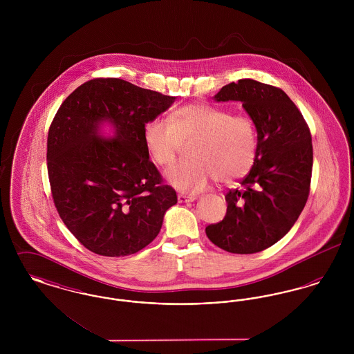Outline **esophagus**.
I'll use <instances>...</instances> for the list:
<instances>
[{
  "label": "esophagus",
  "instance_id": "esophagus-1",
  "mask_svg": "<svg viewBox=\"0 0 354 354\" xmlns=\"http://www.w3.org/2000/svg\"><path fill=\"white\" fill-rule=\"evenodd\" d=\"M195 199H196V196H195V195H183V194L178 195V202L179 203L194 202Z\"/></svg>",
  "mask_w": 354,
  "mask_h": 354
}]
</instances>
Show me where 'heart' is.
<instances>
[{
  "instance_id": "obj_1",
  "label": "heart",
  "mask_w": 354,
  "mask_h": 354,
  "mask_svg": "<svg viewBox=\"0 0 354 354\" xmlns=\"http://www.w3.org/2000/svg\"><path fill=\"white\" fill-rule=\"evenodd\" d=\"M143 139L152 160L162 167L174 163L183 145L191 160L169 167L166 178L176 189L195 194L215 178L232 183L252 169L259 151L257 129L250 115L207 103H191L175 110L171 122L153 119Z\"/></svg>"
}]
</instances>
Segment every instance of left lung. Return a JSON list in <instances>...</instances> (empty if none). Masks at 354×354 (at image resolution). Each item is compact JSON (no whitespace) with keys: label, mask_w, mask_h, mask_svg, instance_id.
Returning a JSON list of instances; mask_svg holds the SVG:
<instances>
[{"label":"left lung","mask_w":354,"mask_h":354,"mask_svg":"<svg viewBox=\"0 0 354 354\" xmlns=\"http://www.w3.org/2000/svg\"><path fill=\"white\" fill-rule=\"evenodd\" d=\"M215 101H240L253 119L259 151L240 187L225 195L224 219L205 228L231 253H256L277 243L299 219L309 196L313 147L297 106L274 86L254 80L225 84Z\"/></svg>","instance_id":"obj_1"}]
</instances>
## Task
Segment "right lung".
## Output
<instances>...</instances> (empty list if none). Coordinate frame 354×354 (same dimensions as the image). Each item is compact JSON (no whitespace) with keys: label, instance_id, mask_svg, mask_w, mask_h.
<instances>
[{"label":"right lung","instance_id":"right-lung-1","mask_svg":"<svg viewBox=\"0 0 354 354\" xmlns=\"http://www.w3.org/2000/svg\"><path fill=\"white\" fill-rule=\"evenodd\" d=\"M175 97L119 78H95L75 88L58 109L48 134V174L59 218L88 251L133 254L158 236L178 202L150 160L146 123ZM103 121L116 129L99 135Z\"/></svg>","mask_w":354,"mask_h":354}]
</instances>
